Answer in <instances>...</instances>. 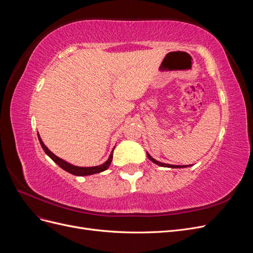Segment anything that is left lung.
I'll list each match as a JSON object with an SVG mask.
<instances>
[{
	"mask_svg": "<svg viewBox=\"0 0 253 253\" xmlns=\"http://www.w3.org/2000/svg\"><path fill=\"white\" fill-rule=\"evenodd\" d=\"M147 155H148V157H149V159L151 160V162H153V163L156 164V165H158V166H160V167H167V168H186V167H188V166H173V165L163 164V163H159V162H157V160H155V159L153 158L152 156H150L149 153H147Z\"/></svg>",
	"mask_w": 253,
	"mask_h": 253,
	"instance_id": "1",
	"label": "left lung"
}]
</instances>
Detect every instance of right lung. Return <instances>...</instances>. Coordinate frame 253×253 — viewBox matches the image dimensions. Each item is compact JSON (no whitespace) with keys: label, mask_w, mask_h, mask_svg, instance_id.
Returning <instances> with one entry per match:
<instances>
[{"label":"right lung","mask_w":253,"mask_h":253,"mask_svg":"<svg viewBox=\"0 0 253 253\" xmlns=\"http://www.w3.org/2000/svg\"><path fill=\"white\" fill-rule=\"evenodd\" d=\"M38 137H39V141L41 143V147L42 149L44 150V152L46 153V154L55 162L60 168H62L63 170H65L66 172L71 173V174H74V175H77V176H86V175H91V174H96V173H100L102 171H105L108 168L110 167L111 163H112V159H113V152L111 153V155L109 157V159L106 160V162L103 164V165H100V166H97V167H76V166H73L71 164H68L66 162H64L63 159L59 158L58 156H56L55 154H53L52 152H50L46 145H45L42 141V139L40 138L39 134H38Z\"/></svg>","instance_id":"right-lung-1"}]
</instances>
